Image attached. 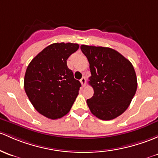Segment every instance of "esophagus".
<instances>
[{
    "instance_id": "esophagus-1",
    "label": "esophagus",
    "mask_w": 158,
    "mask_h": 158,
    "mask_svg": "<svg viewBox=\"0 0 158 158\" xmlns=\"http://www.w3.org/2000/svg\"><path fill=\"white\" fill-rule=\"evenodd\" d=\"M80 82H81V84H82V85L83 86V87H85V84H86V79H85V78L82 77V79H80Z\"/></svg>"
}]
</instances>
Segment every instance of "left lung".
Here are the masks:
<instances>
[{"mask_svg": "<svg viewBox=\"0 0 158 158\" xmlns=\"http://www.w3.org/2000/svg\"><path fill=\"white\" fill-rule=\"evenodd\" d=\"M89 63V85L94 94L87 100L93 115L102 120L119 117L128 108L137 89V78L130 61L105 47L81 45Z\"/></svg>", "mask_w": 158, "mask_h": 158, "instance_id": "8db88e82", "label": "left lung"}]
</instances>
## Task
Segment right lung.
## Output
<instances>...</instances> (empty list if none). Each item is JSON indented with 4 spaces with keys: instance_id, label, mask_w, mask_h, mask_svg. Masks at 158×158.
Returning <instances> with one entry per match:
<instances>
[{
    "instance_id": "add662e5",
    "label": "right lung",
    "mask_w": 158,
    "mask_h": 158,
    "mask_svg": "<svg viewBox=\"0 0 158 158\" xmlns=\"http://www.w3.org/2000/svg\"><path fill=\"white\" fill-rule=\"evenodd\" d=\"M78 44L54 43L43 49L26 69L24 89L33 107L51 119L65 116L79 94L81 83L74 79L66 60Z\"/></svg>"
}]
</instances>
